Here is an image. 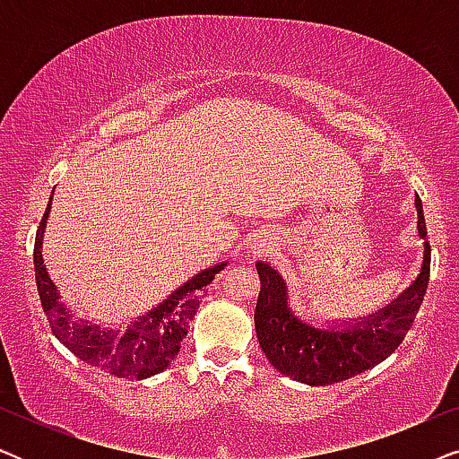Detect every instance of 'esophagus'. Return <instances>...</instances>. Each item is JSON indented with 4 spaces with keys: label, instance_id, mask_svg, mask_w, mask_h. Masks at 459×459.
Returning <instances> with one entry per match:
<instances>
[{
    "label": "esophagus",
    "instance_id": "34e87169",
    "mask_svg": "<svg viewBox=\"0 0 459 459\" xmlns=\"http://www.w3.org/2000/svg\"><path fill=\"white\" fill-rule=\"evenodd\" d=\"M273 238L269 231H256V234L250 238L248 242V253L253 256H261V255H267L269 250H273Z\"/></svg>",
    "mask_w": 459,
    "mask_h": 459
}]
</instances>
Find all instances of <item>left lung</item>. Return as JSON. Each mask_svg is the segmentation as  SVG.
Masks as SVG:
<instances>
[{
	"mask_svg": "<svg viewBox=\"0 0 459 459\" xmlns=\"http://www.w3.org/2000/svg\"><path fill=\"white\" fill-rule=\"evenodd\" d=\"M416 211L418 236L424 240L418 278L397 299L369 316L313 324L292 311L284 275L272 263H256L261 292L255 330L263 353L280 374L309 386L334 385L378 366L403 342L424 300L430 273V244L418 194Z\"/></svg>",
	"mask_w": 459,
	"mask_h": 459,
	"instance_id": "1",
	"label": "left lung"
}]
</instances>
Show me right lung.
I'll list each match as a JSON object with an SVG mask.
<instances>
[{
    "instance_id": "obj_1",
    "label": "right lung",
    "mask_w": 459,
    "mask_h": 459,
    "mask_svg": "<svg viewBox=\"0 0 459 459\" xmlns=\"http://www.w3.org/2000/svg\"><path fill=\"white\" fill-rule=\"evenodd\" d=\"M49 204L37 230L33 261L41 307L56 338L87 366L117 376V378L143 380L165 372L179 353L181 341L187 334V325L194 319V313L198 311L203 288L209 286L212 278L228 267V261L203 269L194 278L184 281L162 303L129 322L127 328L96 324L87 317H74V311L62 300L58 286L54 284L48 267L43 265V231H46L49 209H52Z\"/></svg>"
}]
</instances>
